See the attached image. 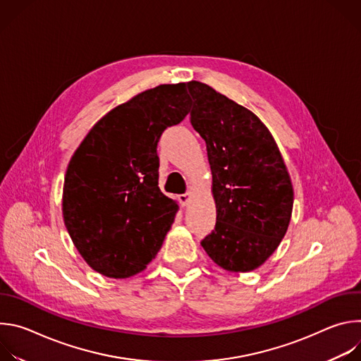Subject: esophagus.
<instances>
[{"instance_id":"esophagus-1","label":"esophagus","mask_w":361,"mask_h":361,"mask_svg":"<svg viewBox=\"0 0 361 361\" xmlns=\"http://www.w3.org/2000/svg\"><path fill=\"white\" fill-rule=\"evenodd\" d=\"M191 197H192V191H187L185 194H181V195L178 197V200H180V202H181L183 207H185V205L190 202Z\"/></svg>"}]
</instances>
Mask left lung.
I'll return each mask as SVG.
<instances>
[{
    "label": "left lung",
    "instance_id": "left-lung-1",
    "mask_svg": "<svg viewBox=\"0 0 361 361\" xmlns=\"http://www.w3.org/2000/svg\"><path fill=\"white\" fill-rule=\"evenodd\" d=\"M190 121L207 145L217 221L201 240L228 271L260 267L281 243L293 212V185L269 128L207 84L187 82Z\"/></svg>",
    "mask_w": 361,
    "mask_h": 361
}]
</instances>
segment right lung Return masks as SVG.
Wrapping results in <instances>:
<instances>
[{
  "instance_id": "obj_1",
  "label": "right lung",
  "mask_w": 361,
  "mask_h": 361,
  "mask_svg": "<svg viewBox=\"0 0 361 361\" xmlns=\"http://www.w3.org/2000/svg\"><path fill=\"white\" fill-rule=\"evenodd\" d=\"M185 82L147 90L102 117L70 160L63 191L68 234L99 274L127 279L157 255L178 205L159 188L157 144L190 113Z\"/></svg>"
}]
</instances>
